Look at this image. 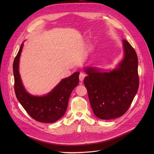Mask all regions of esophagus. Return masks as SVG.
Wrapping results in <instances>:
<instances>
[{"instance_id":"1","label":"esophagus","mask_w":154,"mask_h":154,"mask_svg":"<svg viewBox=\"0 0 154 154\" xmlns=\"http://www.w3.org/2000/svg\"><path fill=\"white\" fill-rule=\"evenodd\" d=\"M85 74H84V73H82V72L80 73V75H79V80H80V82H82L83 80H84V78H85Z\"/></svg>"}]
</instances>
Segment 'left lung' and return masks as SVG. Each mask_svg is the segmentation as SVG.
I'll return each mask as SVG.
<instances>
[{
  "mask_svg": "<svg viewBox=\"0 0 154 154\" xmlns=\"http://www.w3.org/2000/svg\"><path fill=\"white\" fill-rule=\"evenodd\" d=\"M123 59L116 68L103 70L86 67L84 80L94 114L103 120L120 117L127 111L139 88L138 58L134 48L122 40Z\"/></svg>",
  "mask_w": 154,
  "mask_h": 154,
  "instance_id": "1",
  "label": "left lung"
}]
</instances>
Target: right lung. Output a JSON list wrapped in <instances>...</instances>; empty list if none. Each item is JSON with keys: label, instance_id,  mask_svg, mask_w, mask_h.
I'll use <instances>...</instances> for the list:
<instances>
[{"label": "right lung", "instance_id": "add662e5", "mask_svg": "<svg viewBox=\"0 0 154 154\" xmlns=\"http://www.w3.org/2000/svg\"><path fill=\"white\" fill-rule=\"evenodd\" d=\"M23 43L22 44L14 61V89L18 101L28 114L40 122L53 123L60 119L67 109L70 95L79 84L80 72L63 79L53 89L42 96L33 95L24 87L19 70V61Z\"/></svg>", "mask_w": 154, "mask_h": 154}]
</instances>
